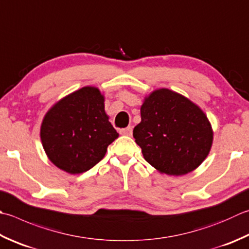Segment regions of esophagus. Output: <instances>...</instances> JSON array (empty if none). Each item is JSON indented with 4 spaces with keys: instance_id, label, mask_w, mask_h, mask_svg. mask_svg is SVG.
Masks as SVG:
<instances>
[{
    "instance_id": "obj_1",
    "label": "esophagus",
    "mask_w": 249,
    "mask_h": 249,
    "mask_svg": "<svg viewBox=\"0 0 249 249\" xmlns=\"http://www.w3.org/2000/svg\"><path fill=\"white\" fill-rule=\"evenodd\" d=\"M120 133L124 136H131V134H133V127H131V126H128V127H126L124 129H121Z\"/></svg>"
}]
</instances>
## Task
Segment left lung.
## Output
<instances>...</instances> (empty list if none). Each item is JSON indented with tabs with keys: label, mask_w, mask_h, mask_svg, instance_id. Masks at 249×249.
Listing matches in <instances>:
<instances>
[{
	"label": "left lung",
	"mask_w": 249,
	"mask_h": 249,
	"mask_svg": "<svg viewBox=\"0 0 249 249\" xmlns=\"http://www.w3.org/2000/svg\"><path fill=\"white\" fill-rule=\"evenodd\" d=\"M140 114L135 141L144 160L160 174L182 176L207 158L213 139L211 122L187 97L157 89L145 97Z\"/></svg>",
	"instance_id": "8db88e82"
}]
</instances>
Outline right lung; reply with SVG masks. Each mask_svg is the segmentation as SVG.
I'll list each match as a JSON object with an SVG mask.
<instances>
[{"mask_svg": "<svg viewBox=\"0 0 249 249\" xmlns=\"http://www.w3.org/2000/svg\"><path fill=\"white\" fill-rule=\"evenodd\" d=\"M40 134L51 162L72 175L94 167L119 137L105 111V96L94 86L56 102L44 116Z\"/></svg>", "mask_w": 249, "mask_h": 249, "instance_id": "1", "label": "right lung"}]
</instances>
